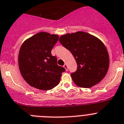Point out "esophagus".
<instances>
[{
	"label": "esophagus",
	"mask_w": 124,
	"mask_h": 124,
	"mask_svg": "<svg viewBox=\"0 0 124 124\" xmlns=\"http://www.w3.org/2000/svg\"><path fill=\"white\" fill-rule=\"evenodd\" d=\"M63 67L65 68V70H66V71L68 70V69H67V65L66 63H65V64H64V65H63Z\"/></svg>",
	"instance_id": "esophagus-1"
}]
</instances>
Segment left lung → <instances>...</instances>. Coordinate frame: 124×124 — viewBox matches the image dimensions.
Wrapping results in <instances>:
<instances>
[{
	"instance_id": "obj_1",
	"label": "left lung",
	"mask_w": 124,
	"mask_h": 124,
	"mask_svg": "<svg viewBox=\"0 0 124 124\" xmlns=\"http://www.w3.org/2000/svg\"><path fill=\"white\" fill-rule=\"evenodd\" d=\"M59 41L70 52L77 62V69L71 74V77L77 86L90 88L105 77L109 67V56L99 39L78 31L62 35Z\"/></svg>"
}]
</instances>
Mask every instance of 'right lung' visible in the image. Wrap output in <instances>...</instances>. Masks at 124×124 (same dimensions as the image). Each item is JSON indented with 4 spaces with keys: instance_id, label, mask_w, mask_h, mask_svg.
Returning <instances> with one entry per match:
<instances>
[{
    "instance_id": "1",
    "label": "right lung",
    "mask_w": 124,
    "mask_h": 124,
    "mask_svg": "<svg viewBox=\"0 0 124 124\" xmlns=\"http://www.w3.org/2000/svg\"><path fill=\"white\" fill-rule=\"evenodd\" d=\"M59 35L41 32L25 40L19 50L18 63L20 74L27 84L39 90H48L57 85L65 70L57 65L51 50Z\"/></svg>"
}]
</instances>
